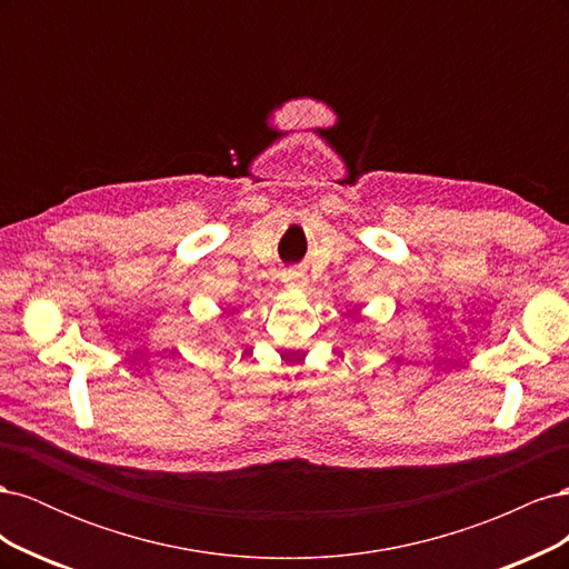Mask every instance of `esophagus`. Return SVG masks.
<instances>
[{"mask_svg": "<svg viewBox=\"0 0 569 569\" xmlns=\"http://www.w3.org/2000/svg\"><path fill=\"white\" fill-rule=\"evenodd\" d=\"M291 284H297V278H291Z\"/></svg>", "mask_w": 569, "mask_h": 569, "instance_id": "1", "label": "esophagus"}]
</instances>
